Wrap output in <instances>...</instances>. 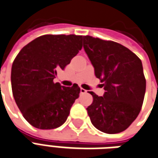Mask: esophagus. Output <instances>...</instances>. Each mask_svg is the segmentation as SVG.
<instances>
[{
    "mask_svg": "<svg viewBox=\"0 0 158 158\" xmlns=\"http://www.w3.org/2000/svg\"><path fill=\"white\" fill-rule=\"evenodd\" d=\"M80 93H81V94H84V93H87V91L85 90V89H83V88H81Z\"/></svg>",
    "mask_w": 158,
    "mask_h": 158,
    "instance_id": "esophagus-1",
    "label": "esophagus"
}]
</instances>
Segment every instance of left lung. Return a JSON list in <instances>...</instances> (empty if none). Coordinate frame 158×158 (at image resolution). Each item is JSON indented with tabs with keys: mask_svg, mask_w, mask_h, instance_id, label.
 Listing matches in <instances>:
<instances>
[{
	"mask_svg": "<svg viewBox=\"0 0 158 158\" xmlns=\"http://www.w3.org/2000/svg\"><path fill=\"white\" fill-rule=\"evenodd\" d=\"M83 47L105 90L103 97L90 92L93 101L87 110L91 122L107 134L122 132L136 118L143 103L146 79L141 60L114 41L87 35Z\"/></svg>",
	"mask_w": 158,
	"mask_h": 158,
	"instance_id": "left-lung-1",
	"label": "left lung"
}]
</instances>
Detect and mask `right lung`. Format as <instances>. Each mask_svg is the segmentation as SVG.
Here are the masks:
<instances>
[{
	"instance_id": "right-lung-1",
	"label": "right lung",
	"mask_w": 158,
	"mask_h": 158,
	"mask_svg": "<svg viewBox=\"0 0 158 158\" xmlns=\"http://www.w3.org/2000/svg\"><path fill=\"white\" fill-rule=\"evenodd\" d=\"M80 35L47 34L24 46L11 66L15 102L30 125L41 130L60 127L78 98L80 87H63L54 79L82 48Z\"/></svg>"
}]
</instances>
